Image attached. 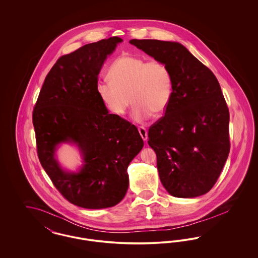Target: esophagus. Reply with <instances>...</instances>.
<instances>
[{"label":"esophagus","instance_id":"1","mask_svg":"<svg viewBox=\"0 0 258 258\" xmlns=\"http://www.w3.org/2000/svg\"><path fill=\"white\" fill-rule=\"evenodd\" d=\"M138 132H139V134L141 135L142 139H143L144 141H146L148 139L147 130H146L143 125H139V126H138Z\"/></svg>","mask_w":258,"mask_h":258}]
</instances>
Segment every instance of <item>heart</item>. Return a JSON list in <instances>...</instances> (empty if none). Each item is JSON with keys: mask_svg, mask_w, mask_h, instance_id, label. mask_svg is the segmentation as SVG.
I'll list each match as a JSON object with an SVG mask.
<instances>
[{"mask_svg": "<svg viewBox=\"0 0 258 258\" xmlns=\"http://www.w3.org/2000/svg\"><path fill=\"white\" fill-rule=\"evenodd\" d=\"M109 82H99L98 95L107 108L123 116L135 102L133 118L142 123L152 114L160 115L169 105L173 93L170 68L158 59L123 54L117 57L108 69Z\"/></svg>", "mask_w": 258, "mask_h": 258, "instance_id": "b5f03b06", "label": "heart"}]
</instances>
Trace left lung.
<instances>
[{
  "mask_svg": "<svg viewBox=\"0 0 258 258\" xmlns=\"http://www.w3.org/2000/svg\"><path fill=\"white\" fill-rule=\"evenodd\" d=\"M171 70L173 93L164 116L149 128L161 184L175 197L207 194L230 151L229 110L212 71L178 42L132 39Z\"/></svg>",
  "mask_w": 258,
  "mask_h": 258,
  "instance_id": "8db88e82",
  "label": "left lung"
}]
</instances>
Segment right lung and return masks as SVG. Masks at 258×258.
Returning a JSON list of instances; mask_svg holds the SVG:
<instances>
[{
  "instance_id": "1",
  "label": "right lung",
  "mask_w": 258,
  "mask_h": 258,
  "mask_svg": "<svg viewBox=\"0 0 258 258\" xmlns=\"http://www.w3.org/2000/svg\"><path fill=\"white\" fill-rule=\"evenodd\" d=\"M122 38L101 39L60 57L46 75L33 110L41 166L69 202L86 209L108 208L128 187L127 166L144 142L135 124L109 114L98 95V75ZM73 141L86 164L78 173L62 172L54 147Z\"/></svg>"
}]
</instances>
